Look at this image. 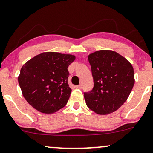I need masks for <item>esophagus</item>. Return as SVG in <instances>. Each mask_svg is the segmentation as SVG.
Masks as SVG:
<instances>
[{"instance_id":"obj_1","label":"esophagus","mask_w":153,"mask_h":153,"mask_svg":"<svg viewBox=\"0 0 153 153\" xmlns=\"http://www.w3.org/2000/svg\"><path fill=\"white\" fill-rule=\"evenodd\" d=\"M75 88H77V89H81V88H82V86L81 85H77V86H75Z\"/></svg>"}]
</instances>
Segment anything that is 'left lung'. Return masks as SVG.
Here are the masks:
<instances>
[{
  "mask_svg": "<svg viewBox=\"0 0 153 153\" xmlns=\"http://www.w3.org/2000/svg\"><path fill=\"white\" fill-rule=\"evenodd\" d=\"M94 88L84 92L89 109L99 114L117 110L127 100L134 85V71L126 58L112 51L101 50L88 55Z\"/></svg>",
  "mask_w": 153,
  "mask_h": 153,
  "instance_id": "1",
  "label": "left lung"
}]
</instances>
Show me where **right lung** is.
Listing matches in <instances>:
<instances>
[{
	"instance_id": "1",
	"label": "right lung",
	"mask_w": 153,
	"mask_h": 153,
	"mask_svg": "<svg viewBox=\"0 0 153 153\" xmlns=\"http://www.w3.org/2000/svg\"><path fill=\"white\" fill-rule=\"evenodd\" d=\"M74 59L72 55L45 52L23 65L18 82L24 98L30 105L46 114L66 105L72 92L67 67Z\"/></svg>"
}]
</instances>
